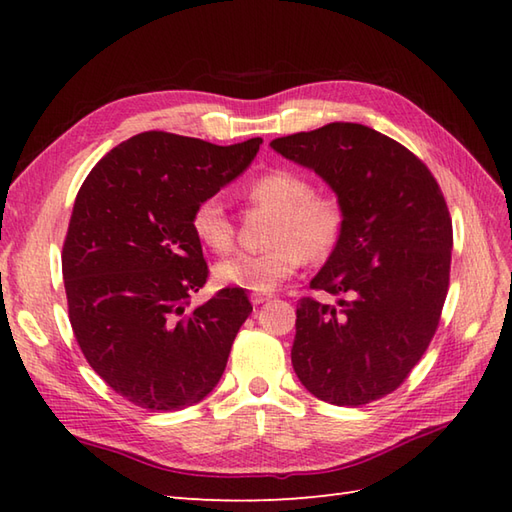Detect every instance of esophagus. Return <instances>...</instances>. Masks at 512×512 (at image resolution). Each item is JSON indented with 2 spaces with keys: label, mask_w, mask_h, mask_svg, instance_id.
Returning a JSON list of instances; mask_svg holds the SVG:
<instances>
[{
  "label": "esophagus",
  "mask_w": 512,
  "mask_h": 512,
  "mask_svg": "<svg viewBox=\"0 0 512 512\" xmlns=\"http://www.w3.org/2000/svg\"><path fill=\"white\" fill-rule=\"evenodd\" d=\"M270 299H273V295H270V292H253V295H250V301H253L255 306H259V303H266Z\"/></svg>",
  "instance_id": "obj_1"
}]
</instances>
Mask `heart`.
<instances>
[{
	"label": "heart",
	"instance_id": "b5f03b06",
	"mask_svg": "<svg viewBox=\"0 0 512 512\" xmlns=\"http://www.w3.org/2000/svg\"><path fill=\"white\" fill-rule=\"evenodd\" d=\"M248 198L273 211L266 242L259 253H237L217 262L215 281L228 288L270 292L301 268L303 259L319 264L341 244L345 231V206L332 191H314L308 176L292 169H270L248 184ZM195 239L213 250L226 253L233 246L235 226L220 195L195 204L191 213Z\"/></svg>",
	"mask_w": 512,
	"mask_h": 512
}]
</instances>
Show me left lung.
I'll return each mask as SVG.
<instances>
[{
	"instance_id": "obj_1",
	"label": "left lung",
	"mask_w": 512,
	"mask_h": 512,
	"mask_svg": "<svg viewBox=\"0 0 512 512\" xmlns=\"http://www.w3.org/2000/svg\"><path fill=\"white\" fill-rule=\"evenodd\" d=\"M345 206V231L297 303L292 367L310 394L358 407L396 391L427 352L449 292L453 224L440 184L394 138L330 123L270 143Z\"/></svg>"
}]
</instances>
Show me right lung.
Here are the masks:
<instances>
[{
	"label": "right lung",
	"instance_id": "obj_1",
	"mask_svg": "<svg viewBox=\"0 0 512 512\" xmlns=\"http://www.w3.org/2000/svg\"><path fill=\"white\" fill-rule=\"evenodd\" d=\"M259 145L143 132L96 162L76 193L61 253L72 332L94 372L136 407L178 411L220 383L253 306L242 288H222L191 308L209 279L191 213Z\"/></svg>",
	"mask_w": 512,
	"mask_h": 512
}]
</instances>
